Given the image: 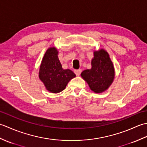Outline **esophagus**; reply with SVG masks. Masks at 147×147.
Masks as SVG:
<instances>
[{
    "label": "esophagus",
    "mask_w": 147,
    "mask_h": 147,
    "mask_svg": "<svg viewBox=\"0 0 147 147\" xmlns=\"http://www.w3.org/2000/svg\"><path fill=\"white\" fill-rule=\"evenodd\" d=\"M82 70L81 69H76L74 71V73L76 74V76H80V74H81V73H82Z\"/></svg>",
    "instance_id": "esophagus-1"
}]
</instances>
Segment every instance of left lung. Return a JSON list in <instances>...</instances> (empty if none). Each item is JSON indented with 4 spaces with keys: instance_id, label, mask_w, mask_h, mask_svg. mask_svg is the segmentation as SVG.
<instances>
[{
    "instance_id": "1",
    "label": "left lung",
    "mask_w": 147,
    "mask_h": 147,
    "mask_svg": "<svg viewBox=\"0 0 147 147\" xmlns=\"http://www.w3.org/2000/svg\"><path fill=\"white\" fill-rule=\"evenodd\" d=\"M91 64L92 68L84 70L81 73V76L93 92H104L114 82L115 69L113 62L109 53L102 49L93 52Z\"/></svg>"
}]
</instances>
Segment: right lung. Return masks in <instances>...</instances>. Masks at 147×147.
<instances>
[{"instance_id": "obj_1", "label": "right lung", "mask_w": 147, "mask_h": 147, "mask_svg": "<svg viewBox=\"0 0 147 147\" xmlns=\"http://www.w3.org/2000/svg\"><path fill=\"white\" fill-rule=\"evenodd\" d=\"M59 52L55 47L45 52L40 65L38 76L47 90L57 93L64 90L67 83L76 77L70 69H64L58 57Z\"/></svg>"}]
</instances>
